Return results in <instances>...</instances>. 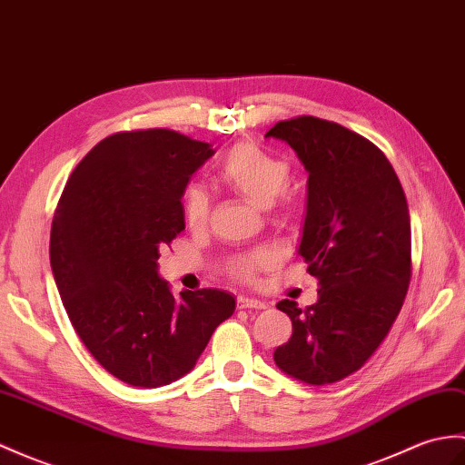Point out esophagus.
Returning a JSON list of instances; mask_svg holds the SVG:
<instances>
[{
    "label": "esophagus",
    "mask_w": 465,
    "mask_h": 465,
    "mask_svg": "<svg viewBox=\"0 0 465 465\" xmlns=\"http://www.w3.org/2000/svg\"><path fill=\"white\" fill-rule=\"evenodd\" d=\"M237 307H240V309H265L267 305L263 303V301H259L255 297L240 295V297H237Z\"/></svg>",
    "instance_id": "esophagus-1"
}]
</instances>
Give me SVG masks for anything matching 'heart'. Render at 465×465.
I'll return each mask as SVG.
<instances>
[{
  "instance_id": "1",
  "label": "heart",
  "mask_w": 465,
  "mask_h": 465,
  "mask_svg": "<svg viewBox=\"0 0 465 465\" xmlns=\"http://www.w3.org/2000/svg\"><path fill=\"white\" fill-rule=\"evenodd\" d=\"M215 182L235 196L257 208H272L289 188L293 172L283 158H279L252 140H242L222 156L215 168ZM182 212L192 230H203L210 222V198L200 188H188L182 198ZM275 263L272 250H255L237 257L232 275L252 282L255 275Z\"/></svg>"
}]
</instances>
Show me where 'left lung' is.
I'll return each instance as SVG.
<instances>
[{"label":"left lung","instance_id":"1","mask_svg":"<svg viewBox=\"0 0 465 465\" xmlns=\"http://www.w3.org/2000/svg\"><path fill=\"white\" fill-rule=\"evenodd\" d=\"M265 136L309 172L299 253L319 279L315 305L277 303L293 334L273 361L291 379L332 384L371 359L402 309L412 275L406 196L382 150L337 123L299 116Z\"/></svg>","mask_w":465,"mask_h":465}]
</instances>
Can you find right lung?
<instances>
[{"label": "right lung", "instance_id": "1", "mask_svg": "<svg viewBox=\"0 0 465 465\" xmlns=\"http://www.w3.org/2000/svg\"><path fill=\"white\" fill-rule=\"evenodd\" d=\"M212 144L176 131L101 140L64 183L49 257L63 307L84 347L118 381L158 388L188 374L233 315L220 289L172 295L160 250L183 230L182 196Z\"/></svg>", "mask_w": 465, "mask_h": 465}]
</instances>
